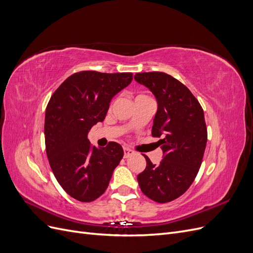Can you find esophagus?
I'll return each instance as SVG.
<instances>
[{
    "label": "esophagus",
    "mask_w": 253,
    "mask_h": 253,
    "mask_svg": "<svg viewBox=\"0 0 253 253\" xmlns=\"http://www.w3.org/2000/svg\"><path fill=\"white\" fill-rule=\"evenodd\" d=\"M124 153H125L124 157H125V158H128L129 156L133 155V153H134V152H133L131 149H128V148L125 147V148H124Z\"/></svg>",
    "instance_id": "34e87169"
}]
</instances>
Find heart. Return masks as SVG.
<instances>
[{"mask_svg":"<svg viewBox=\"0 0 253 253\" xmlns=\"http://www.w3.org/2000/svg\"><path fill=\"white\" fill-rule=\"evenodd\" d=\"M139 96H141V95H139Z\"/></svg>","mask_w":253,"mask_h":253,"instance_id":"obj_1","label":"heart"}]
</instances>
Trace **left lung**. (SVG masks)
I'll return each mask as SVG.
<instances>
[{
    "label": "left lung",
    "mask_w": 253,
    "mask_h": 253,
    "mask_svg": "<svg viewBox=\"0 0 253 253\" xmlns=\"http://www.w3.org/2000/svg\"><path fill=\"white\" fill-rule=\"evenodd\" d=\"M135 80L147 86L157 100L152 136L164 158L147 167L137 176L144 195L157 203H169L182 195L192 185L200 170L207 144L204 111L187 86L172 76L160 73H138Z\"/></svg>",
    "instance_id": "8db88e82"
}]
</instances>
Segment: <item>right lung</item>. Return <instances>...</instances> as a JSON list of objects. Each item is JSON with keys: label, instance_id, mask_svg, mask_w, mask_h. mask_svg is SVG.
Listing matches in <instances>:
<instances>
[{"label": "right lung", "instance_id": "right-lung-1", "mask_svg": "<svg viewBox=\"0 0 253 253\" xmlns=\"http://www.w3.org/2000/svg\"><path fill=\"white\" fill-rule=\"evenodd\" d=\"M132 79V73L79 72L50 97L44 125L46 154L60 186L75 200L89 203L101 196L124 157L119 143L96 148L87 134L104 120L113 97Z\"/></svg>", "mask_w": 253, "mask_h": 253}]
</instances>
